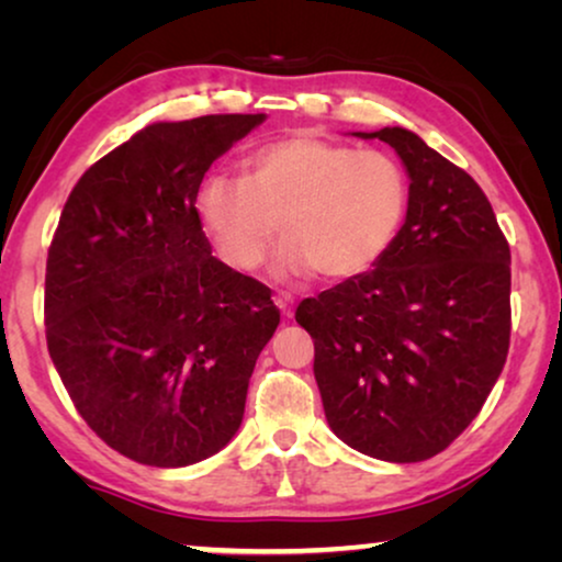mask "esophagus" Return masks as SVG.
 Wrapping results in <instances>:
<instances>
[{"mask_svg": "<svg viewBox=\"0 0 562 562\" xmlns=\"http://www.w3.org/2000/svg\"><path fill=\"white\" fill-rule=\"evenodd\" d=\"M273 302H276V306H279V310H281L283 317H291V314H294V299H291V296L279 294V296L273 299Z\"/></svg>", "mask_w": 562, "mask_h": 562, "instance_id": "esophagus-1", "label": "esophagus"}]
</instances>
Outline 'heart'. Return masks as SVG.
Returning <instances> with one entry per match:
<instances>
[{
	"label": "heart",
	"instance_id": "heart-1",
	"mask_svg": "<svg viewBox=\"0 0 562 562\" xmlns=\"http://www.w3.org/2000/svg\"><path fill=\"white\" fill-rule=\"evenodd\" d=\"M406 212L409 176L394 156L312 135L268 143L243 179L212 173L196 191L199 222L235 271H256L283 229L279 273L356 279L386 256Z\"/></svg>",
	"mask_w": 562,
	"mask_h": 562
}]
</instances>
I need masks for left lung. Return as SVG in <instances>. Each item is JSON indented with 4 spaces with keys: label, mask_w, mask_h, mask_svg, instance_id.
I'll use <instances>...</instances> for the list:
<instances>
[{
    "label": "left lung",
    "mask_w": 562,
    "mask_h": 562,
    "mask_svg": "<svg viewBox=\"0 0 562 562\" xmlns=\"http://www.w3.org/2000/svg\"><path fill=\"white\" fill-rule=\"evenodd\" d=\"M379 137L409 173V212L371 271L304 299L325 417L352 450L389 463L442 452L475 419L506 363L512 252L463 168L404 127Z\"/></svg>",
    "instance_id": "1"
}]
</instances>
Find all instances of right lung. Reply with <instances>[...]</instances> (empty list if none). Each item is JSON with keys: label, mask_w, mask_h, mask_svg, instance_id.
<instances>
[{"label": "right lung", "mask_w": 562, "mask_h": 562, "mask_svg": "<svg viewBox=\"0 0 562 562\" xmlns=\"http://www.w3.org/2000/svg\"><path fill=\"white\" fill-rule=\"evenodd\" d=\"M266 114L156 122L99 158L60 212L45 340L83 422L143 465L214 456L281 314L271 289L212 256L196 191Z\"/></svg>", "instance_id": "obj_1"}]
</instances>
